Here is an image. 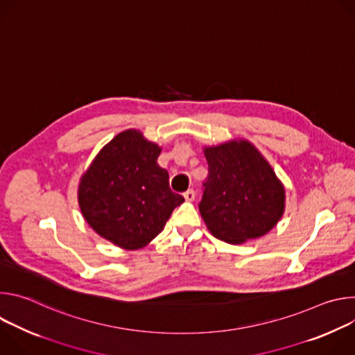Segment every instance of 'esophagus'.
<instances>
[{"mask_svg":"<svg viewBox=\"0 0 355 355\" xmlns=\"http://www.w3.org/2000/svg\"><path fill=\"white\" fill-rule=\"evenodd\" d=\"M184 198H185L187 202H192V200L195 199V192H193V189H188V191L184 193Z\"/></svg>","mask_w":355,"mask_h":355,"instance_id":"34e87169","label":"esophagus"}]
</instances>
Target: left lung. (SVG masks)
Instances as JSON below:
<instances>
[{"mask_svg": "<svg viewBox=\"0 0 355 355\" xmlns=\"http://www.w3.org/2000/svg\"><path fill=\"white\" fill-rule=\"evenodd\" d=\"M209 175L199 212L211 234L230 244L267 234L285 212V187L245 139L205 146Z\"/></svg>", "mask_w": 355, "mask_h": 355, "instance_id": "left-lung-1", "label": "left lung"}]
</instances>
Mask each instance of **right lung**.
<instances>
[{"label":"right lung","instance_id":"obj_1","mask_svg":"<svg viewBox=\"0 0 355 355\" xmlns=\"http://www.w3.org/2000/svg\"><path fill=\"white\" fill-rule=\"evenodd\" d=\"M162 147L137 129L108 141L83 173L77 198L83 218L103 239L125 250L147 245L184 198L171 192L157 164Z\"/></svg>","mask_w":355,"mask_h":355}]
</instances>
